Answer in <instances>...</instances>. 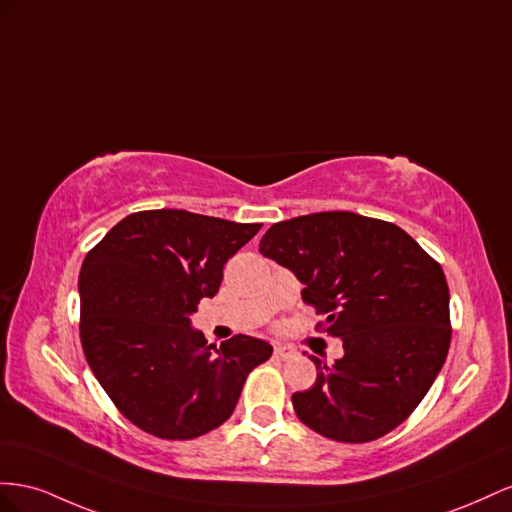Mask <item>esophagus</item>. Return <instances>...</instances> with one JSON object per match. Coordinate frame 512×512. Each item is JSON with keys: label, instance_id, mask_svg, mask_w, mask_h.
<instances>
[{"label": "esophagus", "instance_id": "34e87169", "mask_svg": "<svg viewBox=\"0 0 512 512\" xmlns=\"http://www.w3.org/2000/svg\"><path fill=\"white\" fill-rule=\"evenodd\" d=\"M296 354V349L294 347H289V345H283V343H276L274 345V358H279V360H289L291 356Z\"/></svg>", "mask_w": 512, "mask_h": 512}]
</instances>
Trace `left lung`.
<instances>
[{
  "label": "left lung",
  "mask_w": 512,
  "mask_h": 512,
  "mask_svg": "<svg viewBox=\"0 0 512 512\" xmlns=\"http://www.w3.org/2000/svg\"><path fill=\"white\" fill-rule=\"evenodd\" d=\"M259 253L291 270L302 300L343 341L291 403L306 427L337 442L390 433L425 399L450 347L446 276L420 244L379 218L317 212L272 225Z\"/></svg>",
  "instance_id": "8db88e82"
}]
</instances>
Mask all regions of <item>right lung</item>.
<instances>
[{"instance_id": "obj_1", "label": "right lung", "mask_w": 512, "mask_h": 512, "mask_svg": "<svg viewBox=\"0 0 512 512\" xmlns=\"http://www.w3.org/2000/svg\"><path fill=\"white\" fill-rule=\"evenodd\" d=\"M259 223L186 210L128 214L87 253L79 274L81 345L118 410L163 440H193L233 414L246 375L272 345L236 334L221 349L193 328L227 259Z\"/></svg>"}]
</instances>
